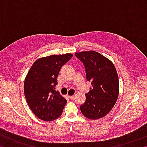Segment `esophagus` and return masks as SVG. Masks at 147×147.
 <instances>
[{
    "mask_svg": "<svg viewBox=\"0 0 147 147\" xmlns=\"http://www.w3.org/2000/svg\"><path fill=\"white\" fill-rule=\"evenodd\" d=\"M69 98L71 99V100H74V96H69Z\"/></svg>",
    "mask_w": 147,
    "mask_h": 147,
    "instance_id": "34e87169",
    "label": "esophagus"
}]
</instances>
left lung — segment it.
I'll return each mask as SVG.
<instances>
[{
    "mask_svg": "<svg viewBox=\"0 0 147 147\" xmlns=\"http://www.w3.org/2000/svg\"><path fill=\"white\" fill-rule=\"evenodd\" d=\"M75 56L84 63L86 79L91 85L80 109L87 118L100 119L111 110L117 100L119 84L116 69L109 59L97 52H80Z\"/></svg>",
    "mask_w": 147,
    "mask_h": 147,
    "instance_id": "obj_1",
    "label": "left lung"
}]
</instances>
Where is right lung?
<instances>
[{
    "label": "right lung",
    "instance_id": "1",
    "mask_svg": "<svg viewBox=\"0 0 147 147\" xmlns=\"http://www.w3.org/2000/svg\"><path fill=\"white\" fill-rule=\"evenodd\" d=\"M73 57L70 53L51 55L34 62L24 80V93L35 115L45 121L61 115L67 100L56 91L57 77L61 67Z\"/></svg>",
    "mask_w": 147,
    "mask_h": 147
}]
</instances>
